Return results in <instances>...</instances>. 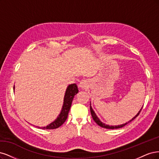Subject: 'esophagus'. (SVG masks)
I'll list each match as a JSON object with an SVG mask.
<instances>
[{
	"label": "esophagus",
	"mask_w": 159,
	"mask_h": 159,
	"mask_svg": "<svg viewBox=\"0 0 159 159\" xmlns=\"http://www.w3.org/2000/svg\"><path fill=\"white\" fill-rule=\"evenodd\" d=\"M79 87L82 89H86L89 87V81L87 80H83L80 82L79 84Z\"/></svg>",
	"instance_id": "34e87169"
}]
</instances>
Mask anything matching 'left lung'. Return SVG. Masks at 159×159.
<instances>
[{
	"instance_id": "1",
	"label": "left lung",
	"mask_w": 159,
	"mask_h": 159,
	"mask_svg": "<svg viewBox=\"0 0 159 159\" xmlns=\"http://www.w3.org/2000/svg\"><path fill=\"white\" fill-rule=\"evenodd\" d=\"M90 113H91L92 117H93V118L94 121L97 124H98L99 126H100V127H102L106 128V129H118V128H120V127H124V126H125V125H127V124H129V122H131V121L134 120V119H135V117H137L138 116H139V113H140V111H141V110H142V108H143V107H141V109L139 111V112H138V113H137V114H136L134 117H133V118H132L131 120H129V121L126 122L125 124H121V125H106V124H104L103 122H102V121L100 120V119L98 118V117L97 116H96V114H95V112H94V111L93 110V107H92V106H91V102H90Z\"/></svg>"
}]
</instances>
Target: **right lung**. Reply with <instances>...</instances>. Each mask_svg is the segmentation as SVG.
Wrapping results in <instances>:
<instances>
[{
    "instance_id": "right-lung-1",
    "label": "right lung",
    "mask_w": 159,
    "mask_h": 159,
    "mask_svg": "<svg viewBox=\"0 0 159 159\" xmlns=\"http://www.w3.org/2000/svg\"><path fill=\"white\" fill-rule=\"evenodd\" d=\"M79 93L78 87L76 84H69L67 88L66 89L65 94L64 96L63 105L62 106V109L60 112V114L57 116V118L55 121L51 123L50 124L48 125L46 127H38V128H41L42 129H53L58 128L61 125H62L64 122L67 118L69 111L70 110L72 102L75 96Z\"/></svg>"
}]
</instances>
